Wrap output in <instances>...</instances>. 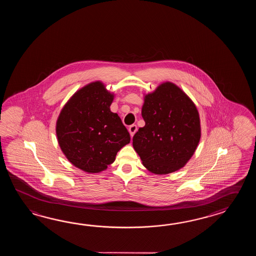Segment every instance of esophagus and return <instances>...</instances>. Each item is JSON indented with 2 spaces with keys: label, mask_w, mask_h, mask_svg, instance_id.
I'll return each mask as SVG.
<instances>
[{
  "label": "esophagus",
  "mask_w": 256,
  "mask_h": 256,
  "mask_svg": "<svg viewBox=\"0 0 256 256\" xmlns=\"http://www.w3.org/2000/svg\"><path fill=\"white\" fill-rule=\"evenodd\" d=\"M129 132H130V136L132 137V136H134V134L136 132V130H137V126L136 124H132V126H130L129 127Z\"/></svg>",
  "instance_id": "34e87169"
}]
</instances>
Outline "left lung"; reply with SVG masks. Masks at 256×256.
Instances as JSON below:
<instances>
[{"label":"left lung","mask_w":256,"mask_h":256,"mask_svg":"<svg viewBox=\"0 0 256 256\" xmlns=\"http://www.w3.org/2000/svg\"><path fill=\"white\" fill-rule=\"evenodd\" d=\"M146 126L132 138L142 164L152 174H168L184 168L202 137L196 105L174 83H161L144 97Z\"/></svg>","instance_id":"obj_1"}]
</instances>
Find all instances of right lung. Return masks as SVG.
Wrapping results in <instances>:
<instances>
[{
	"mask_svg": "<svg viewBox=\"0 0 256 256\" xmlns=\"http://www.w3.org/2000/svg\"><path fill=\"white\" fill-rule=\"evenodd\" d=\"M114 93L100 80L80 88L61 110L56 124L60 149L74 166L94 174L114 163L130 137L110 106Z\"/></svg>",
	"mask_w": 256,
	"mask_h": 256,
	"instance_id": "1",
	"label": "right lung"
}]
</instances>
